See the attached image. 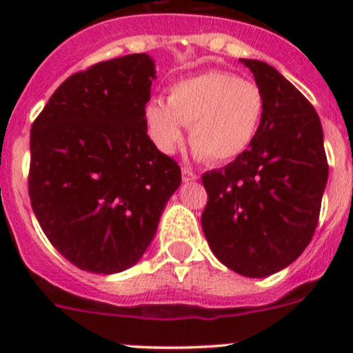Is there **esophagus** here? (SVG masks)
<instances>
[{
	"instance_id": "obj_1",
	"label": "esophagus",
	"mask_w": 353,
	"mask_h": 353,
	"mask_svg": "<svg viewBox=\"0 0 353 353\" xmlns=\"http://www.w3.org/2000/svg\"><path fill=\"white\" fill-rule=\"evenodd\" d=\"M183 181L184 183H193V181H198V174L193 172L191 169H183Z\"/></svg>"
}]
</instances>
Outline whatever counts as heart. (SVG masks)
Segmentation results:
<instances>
[{
  "instance_id": "heart-1",
  "label": "heart",
  "mask_w": 353,
  "mask_h": 353,
  "mask_svg": "<svg viewBox=\"0 0 353 353\" xmlns=\"http://www.w3.org/2000/svg\"><path fill=\"white\" fill-rule=\"evenodd\" d=\"M265 114V95L229 71H205L170 87L167 102H148V130L163 154H172L190 126L196 159L227 163L248 152Z\"/></svg>"
}]
</instances>
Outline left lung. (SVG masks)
I'll list each match as a JSON object with an SVG mask.
<instances>
[{
  "label": "left lung",
  "mask_w": 353,
  "mask_h": 353,
  "mask_svg": "<svg viewBox=\"0 0 353 353\" xmlns=\"http://www.w3.org/2000/svg\"><path fill=\"white\" fill-rule=\"evenodd\" d=\"M265 95L248 152L203 174L201 227L220 263L249 279L287 268L311 243L328 183L323 126L307 99L268 63L239 59Z\"/></svg>",
  "instance_id": "8db88e82"
}]
</instances>
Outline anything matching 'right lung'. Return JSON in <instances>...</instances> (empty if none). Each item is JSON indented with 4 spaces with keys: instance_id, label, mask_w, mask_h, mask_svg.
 I'll return each instance as SVG.
<instances>
[{
    "instance_id": "right-lung-1",
    "label": "right lung",
    "mask_w": 353,
    "mask_h": 353,
    "mask_svg": "<svg viewBox=\"0 0 353 353\" xmlns=\"http://www.w3.org/2000/svg\"><path fill=\"white\" fill-rule=\"evenodd\" d=\"M155 61L128 54L74 73L30 131L28 194L51 244L77 268L124 272L154 241L181 169L147 134Z\"/></svg>"
}]
</instances>
